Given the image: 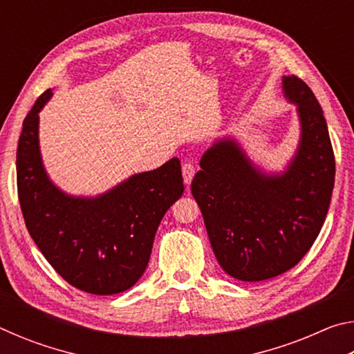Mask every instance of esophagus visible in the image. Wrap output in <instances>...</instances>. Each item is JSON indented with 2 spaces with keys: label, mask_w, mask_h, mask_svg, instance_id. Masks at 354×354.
<instances>
[{
  "label": "esophagus",
  "mask_w": 354,
  "mask_h": 354,
  "mask_svg": "<svg viewBox=\"0 0 354 354\" xmlns=\"http://www.w3.org/2000/svg\"><path fill=\"white\" fill-rule=\"evenodd\" d=\"M183 176H184V183L187 184V185L192 183V179H194V176H195V167L192 165L190 162H185L183 165Z\"/></svg>",
  "instance_id": "esophagus-1"
}]
</instances>
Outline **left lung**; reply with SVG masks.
Masks as SVG:
<instances>
[{"mask_svg":"<svg viewBox=\"0 0 354 354\" xmlns=\"http://www.w3.org/2000/svg\"><path fill=\"white\" fill-rule=\"evenodd\" d=\"M281 84L299 123L298 147L284 170H263L226 136L201 156L190 187L220 267L245 283L279 277L303 259L334 189V153L319 101L297 76H283Z\"/></svg>","mask_w":354,"mask_h":354,"instance_id":"8db88e82","label":"left lung"}]
</instances>
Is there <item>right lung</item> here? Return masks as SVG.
<instances>
[{
    "label": "right lung",
    "mask_w": 354,
    "mask_h": 354,
    "mask_svg": "<svg viewBox=\"0 0 354 354\" xmlns=\"http://www.w3.org/2000/svg\"><path fill=\"white\" fill-rule=\"evenodd\" d=\"M46 91L23 122L17 185L25 223L53 268L76 289L113 295L145 272L160 220L184 192L178 158L131 175L104 194L76 196L51 181L41 160L39 113Z\"/></svg>",
    "instance_id": "1"
}]
</instances>
